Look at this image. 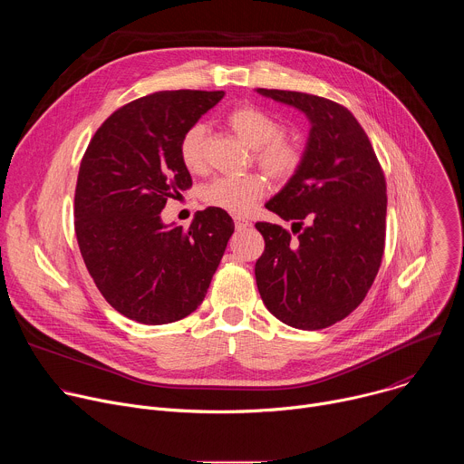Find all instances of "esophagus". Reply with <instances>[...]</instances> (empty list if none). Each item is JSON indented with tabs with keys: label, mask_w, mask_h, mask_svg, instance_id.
<instances>
[{
	"label": "esophagus",
	"mask_w": 464,
	"mask_h": 464,
	"mask_svg": "<svg viewBox=\"0 0 464 464\" xmlns=\"http://www.w3.org/2000/svg\"><path fill=\"white\" fill-rule=\"evenodd\" d=\"M235 227H237V231H244V229L251 227V224L242 217H235Z\"/></svg>",
	"instance_id": "obj_1"
}]
</instances>
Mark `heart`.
I'll use <instances>...</instances> for the list:
<instances>
[{
	"mask_svg": "<svg viewBox=\"0 0 464 464\" xmlns=\"http://www.w3.org/2000/svg\"><path fill=\"white\" fill-rule=\"evenodd\" d=\"M227 128L253 150L255 161L276 178H288L301 161L297 147L281 138L283 126L277 119L255 106L235 108L226 117ZM179 158L188 172L206 169V126L196 122L187 128L179 141ZM268 181L262 174L220 176L206 185L202 196L208 206L233 215L249 213L260 198L266 194Z\"/></svg>",
	"mask_w": 464,
	"mask_h": 464,
	"instance_id": "1",
	"label": "heart"
}]
</instances>
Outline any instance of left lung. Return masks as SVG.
<instances>
[{
	"mask_svg": "<svg viewBox=\"0 0 464 464\" xmlns=\"http://www.w3.org/2000/svg\"><path fill=\"white\" fill-rule=\"evenodd\" d=\"M255 92L299 110L310 122L297 169L266 202L268 211L292 220L297 237L276 224H255L266 242L255 264L256 288L279 321L301 330L324 328L363 301L378 274L385 178L347 108L301 92Z\"/></svg>",
	"mask_w": 464,
	"mask_h": 464,
	"instance_id": "obj_1",
	"label": "left lung"
}]
</instances>
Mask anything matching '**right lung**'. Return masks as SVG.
Returning <instances> with one entry per match:
<instances>
[{"label":"right lung","instance_id":"obj_1","mask_svg":"<svg viewBox=\"0 0 464 464\" xmlns=\"http://www.w3.org/2000/svg\"><path fill=\"white\" fill-rule=\"evenodd\" d=\"M224 92H158L113 111L82 158L75 233L104 299L145 324L179 321L202 304L235 231L208 208L188 229L165 224L169 198L192 185L179 158L181 136Z\"/></svg>","mask_w":464,"mask_h":464}]
</instances>
